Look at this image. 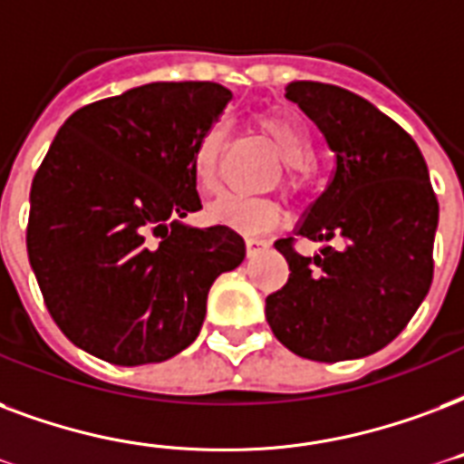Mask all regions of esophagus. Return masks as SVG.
Segmentation results:
<instances>
[{
  "mask_svg": "<svg viewBox=\"0 0 464 464\" xmlns=\"http://www.w3.org/2000/svg\"><path fill=\"white\" fill-rule=\"evenodd\" d=\"M267 243H265L263 238H256V236H246V250L247 253H256L257 247H265Z\"/></svg>",
  "mask_w": 464,
  "mask_h": 464,
  "instance_id": "esophagus-1",
  "label": "esophagus"
}]
</instances>
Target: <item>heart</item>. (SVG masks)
I'll use <instances>...</instances> for the list:
<instances>
[{
  "instance_id": "obj_1",
  "label": "heart",
  "mask_w": 464,
  "mask_h": 464,
  "mask_svg": "<svg viewBox=\"0 0 464 464\" xmlns=\"http://www.w3.org/2000/svg\"><path fill=\"white\" fill-rule=\"evenodd\" d=\"M260 129L270 136L277 148L282 160L287 162L289 169L285 177V187L289 192H296L302 187V175L296 169L311 168L314 162V143L302 123L287 114L265 111L257 116ZM226 146V126L214 123L208 126L192 148V179L201 194H211L218 187V160ZM207 214L218 224L233 226L238 231H265L270 228L279 217V201L272 197H243V194L226 192L211 201Z\"/></svg>"
}]
</instances>
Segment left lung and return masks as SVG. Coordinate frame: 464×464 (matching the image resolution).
<instances>
[{"mask_svg":"<svg viewBox=\"0 0 464 464\" xmlns=\"http://www.w3.org/2000/svg\"><path fill=\"white\" fill-rule=\"evenodd\" d=\"M287 97L335 153L326 192L296 236L338 246L304 257L296 238L277 240L289 279L265 299V316L302 358H365L394 341L429 295L438 226L429 168L416 140L367 99L324 82H292Z\"/></svg>","mask_w":464,"mask_h":464,"instance_id":"left-lung-1","label":"left lung"}]
</instances>
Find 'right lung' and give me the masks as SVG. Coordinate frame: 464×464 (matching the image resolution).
I'll use <instances>...</instances> for the list:
<instances>
[{
	"instance_id": "add662e5",
	"label": "right lung",
	"mask_w": 464,
	"mask_h": 464,
	"mask_svg": "<svg viewBox=\"0 0 464 464\" xmlns=\"http://www.w3.org/2000/svg\"><path fill=\"white\" fill-rule=\"evenodd\" d=\"M231 92L150 82L77 109L31 185L26 250L53 321L111 365L172 358L199 335L208 287L246 246L228 226L179 224L201 201L197 138Z\"/></svg>"
}]
</instances>
